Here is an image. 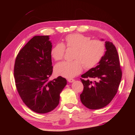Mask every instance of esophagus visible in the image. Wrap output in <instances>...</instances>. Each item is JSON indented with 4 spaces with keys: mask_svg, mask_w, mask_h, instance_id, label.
I'll return each instance as SVG.
<instances>
[{
    "mask_svg": "<svg viewBox=\"0 0 135 135\" xmlns=\"http://www.w3.org/2000/svg\"><path fill=\"white\" fill-rule=\"evenodd\" d=\"M68 81L70 83H72V82H73L75 81V80H74V79L70 78V79H68Z\"/></svg>",
    "mask_w": 135,
    "mask_h": 135,
    "instance_id": "esophagus-1",
    "label": "esophagus"
}]
</instances>
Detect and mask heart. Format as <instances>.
<instances>
[{
  "instance_id": "1",
  "label": "heart",
  "mask_w": 135,
  "mask_h": 135,
  "mask_svg": "<svg viewBox=\"0 0 135 135\" xmlns=\"http://www.w3.org/2000/svg\"><path fill=\"white\" fill-rule=\"evenodd\" d=\"M74 49L71 61H65L57 64L54 68L57 75L71 78L82 72L83 65L86 69H90L98 64L105 52L104 43L100 40H90V37L80 33L68 35L64 43H57L51 48L50 54L52 58L58 61L64 57L65 48Z\"/></svg>"
}]
</instances>
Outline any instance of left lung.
<instances>
[{
	"instance_id": "left-lung-1",
	"label": "left lung",
	"mask_w": 135,
	"mask_h": 135,
	"mask_svg": "<svg viewBox=\"0 0 135 135\" xmlns=\"http://www.w3.org/2000/svg\"><path fill=\"white\" fill-rule=\"evenodd\" d=\"M104 41V39H101ZM105 52L96 67L81 75L84 90L80 95L81 101L86 107L97 110L105 107L115 96L122 78L118 52L111 42L105 41Z\"/></svg>"
}]
</instances>
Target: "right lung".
Returning <instances> with one entry per match:
<instances>
[{
  "mask_svg": "<svg viewBox=\"0 0 135 135\" xmlns=\"http://www.w3.org/2000/svg\"><path fill=\"white\" fill-rule=\"evenodd\" d=\"M49 36H35L22 47L14 64L16 85L22 101L31 110L45 114L53 110L67 80L48 79L53 72Z\"/></svg>",
  "mask_w": 135,
  "mask_h": 135,
  "instance_id": "add662e5",
  "label": "right lung"
}]
</instances>
